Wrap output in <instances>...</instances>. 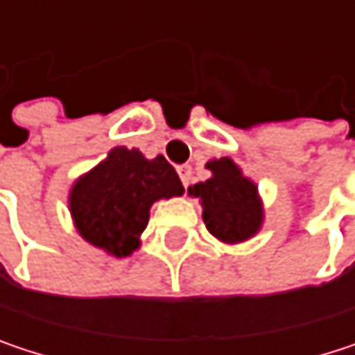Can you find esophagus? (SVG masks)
<instances>
[{"instance_id":"esophagus-1","label":"esophagus","mask_w":355,"mask_h":355,"mask_svg":"<svg viewBox=\"0 0 355 355\" xmlns=\"http://www.w3.org/2000/svg\"><path fill=\"white\" fill-rule=\"evenodd\" d=\"M178 177L182 180V184L184 187H189L191 184V178H193V168H191V164H182V166H178Z\"/></svg>"}]
</instances>
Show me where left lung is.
Returning a JSON list of instances; mask_svg holds the SVG:
<instances>
[{
  "label": "left lung",
  "instance_id": "1",
  "mask_svg": "<svg viewBox=\"0 0 355 355\" xmlns=\"http://www.w3.org/2000/svg\"><path fill=\"white\" fill-rule=\"evenodd\" d=\"M214 177L189 187V193L203 203V222L222 243H243L250 239L263 220L257 187L241 175L230 158L207 164Z\"/></svg>",
  "mask_w": 355,
  "mask_h": 355
}]
</instances>
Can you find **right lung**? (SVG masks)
Listing matches in <instances>:
<instances>
[{"label":"right lung","instance_id":"obj_1","mask_svg":"<svg viewBox=\"0 0 355 355\" xmlns=\"http://www.w3.org/2000/svg\"><path fill=\"white\" fill-rule=\"evenodd\" d=\"M182 191L177 171L164 156L146 160L139 150L114 148L105 162L73 184L69 209L90 245L127 257L139 247L152 203Z\"/></svg>","mask_w":355,"mask_h":355}]
</instances>
